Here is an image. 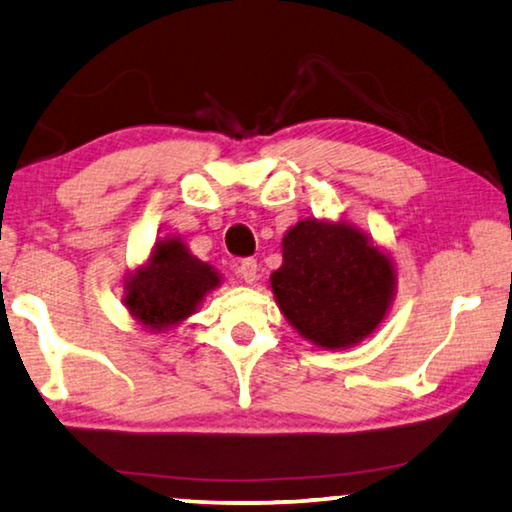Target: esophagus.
Returning <instances> with one entry per match:
<instances>
[{
    "label": "esophagus",
    "mask_w": 512,
    "mask_h": 512,
    "mask_svg": "<svg viewBox=\"0 0 512 512\" xmlns=\"http://www.w3.org/2000/svg\"><path fill=\"white\" fill-rule=\"evenodd\" d=\"M256 272H258V265H256L254 258H242V261L236 267V274L240 276L242 281H247V283H254L256 281Z\"/></svg>",
    "instance_id": "esophagus-1"
}]
</instances>
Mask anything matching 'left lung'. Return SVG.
Segmentation results:
<instances>
[{
	"mask_svg": "<svg viewBox=\"0 0 512 512\" xmlns=\"http://www.w3.org/2000/svg\"><path fill=\"white\" fill-rule=\"evenodd\" d=\"M395 270L347 224L299 222L283 238L272 290L290 324L315 345L340 349L370 335L388 311Z\"/></svg>",
	"mask_w": 512,
	"mask_h": 512,
	"instance_id": "obj_1",
	"label": "left lung"
}]
</instances>
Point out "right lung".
<instances>
[{"mask_svg":"<svg viewBox=\"0 0 512 512\" xmlns=\"http://www.w3.org/2000/svg\"><path fill=\"white\" fill-rule=\"evenodd\" d=\"M217 283L220 276L213 267L190 256L179 240H161L145 270L131 276L124 301L138 322L149 329H165L195 313Z\"/></svg>","mask_w":512,"mask_h":512,"instance_id":"right-lung-1","label":"right lung"}]
</instances>
